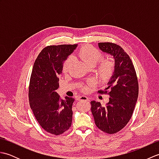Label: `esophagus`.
<instances>
[{"label": "esophagus", "instance_id": "obj_1", "mask_svg": "<svg viewBox=\"0 0 159 159\" xmlns=\"http://www.w3.org/2000/svg\"><path fill=\"white\" fill-rule=\"evenodd\" d=\"M79 101H82V100H86V101H89V98H87V96H79L78 98L77 99Z\"/></svg>", "mask_w": 159, "mask_h": 159}]
</instances>
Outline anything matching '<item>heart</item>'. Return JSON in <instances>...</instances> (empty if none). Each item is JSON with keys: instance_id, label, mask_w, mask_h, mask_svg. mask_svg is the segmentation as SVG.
<instances>
[{"instance_id": "heart-1", "label": "heart", "mask_w": 159, "mask_h": 159, "mask_svg": "<svg viewBox=\"0 0 159 159\" xmlns=\"http://www.w3.org/2000/svg\"><path fill=\"white\" fill-rule=\"evenodd\" d=\"M78 57L83 61L89 67H93L102 59V55L98 50L90 45H86L82 47L77 53ZM74 63V58L72 57H69L63 65V72L65 73L68 72L71 70ZM114 70V63L110 59H105L101 61L97 69V74L100 79L106 80L109 79L112 75ZM93 85V83L90 81L86 85L82 87V90L84 92H87L89 90V88Z\"/></svg>"}]
</instances>
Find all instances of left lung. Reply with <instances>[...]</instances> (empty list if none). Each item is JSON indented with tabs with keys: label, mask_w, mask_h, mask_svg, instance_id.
I'll list each match as a JSON object with an SVG mask.
<instances>
[{
	"label": "left lung",
	"mask_w": 159,
	"mask_h": 159,
	"mask_svg": "<svg viewBox=\"0 0 159 159\" xmlns=\"http://www.w3.org/2000/svg\"><path fill=\"white\" fill-rule=\"evenodd\" d=\"M99 48L115 60L114 71L108 87L99 93H107L109 101L105 106L93 100L92 113L96 126L106 133L114 134L122 129L130 120L139 94L135 70L130 57L119 45L110 42L98 43Z\"/></svg>",
	"instance_id": "1"
}]
</instances>
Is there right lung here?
Wrapping results in <instances>:
<instances>
[{
  "mask_svg": "<svg viewBox=\"0 0 159 159\" xmlns=\"http://www.w3.org/2000/svg\"><path fill=\"white\" fill-rule=\"evenodd\" d=\"M77 44L50 46L37 57L30 79L29 97L37 121L46 131L59 135L68 130L72 121L73 98L60 99L56 90L63 63Z\"/></svg>",
  "mask_w": 159,
  "mask_h": 159,
  "instance_id": "1",
  "label": "right lung"
}]
</instances>
